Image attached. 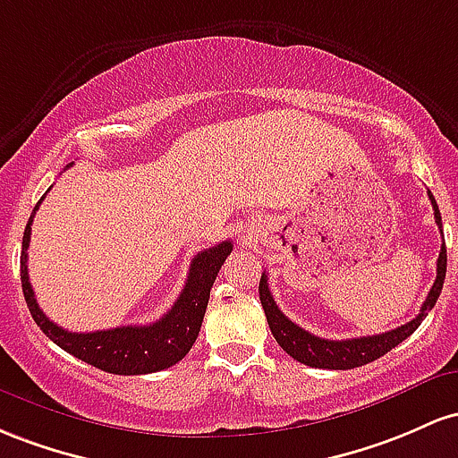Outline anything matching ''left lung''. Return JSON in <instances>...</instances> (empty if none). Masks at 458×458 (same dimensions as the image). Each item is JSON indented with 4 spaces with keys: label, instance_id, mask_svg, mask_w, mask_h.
I'll list each match as a JSON object with an SVG mask.
<instances>
[{
    "label": "left lung",
    "instance_id": "8db88e82",
    "mask_svg": "<svg viewBox=\"0 0 458 458\" xmlns=\"http://www.w3.org/2000/svg\"><path fill=\"white\" fill-rule=\"evenodd\" d=\"M430 205L435 209V223L439 225L441 229V214L439 208H437L435 197L428 190ZM444 233V231H441ZM445 266H448V255H445V242L441 244L439 259H437V279L433 287H430L428 296H426L422 310H420L418 316L413 320L407 322V325L394 328V331L381 333V335H368V337H352V340H325V337H318L313 333L305 331L290 318L285 316L284 311L276 307L275 298L270 294L268 287V276L266 272L261 275L259 281V301L261 307L266 311V320H268V327L275 335L276 344H279L284 351L290 354L296 361L305 363L310 368H325V369H352L359 366H366V363L374 361V359L383 357L385 352H389L392 348L398 346L400 342H404L411 333L415 331L428 311L433 310L437 298L441 294V287H444L445 279Z\"/></svg>",
    "mask_w": 458,
    "mask_h": 458
}]
</instances>
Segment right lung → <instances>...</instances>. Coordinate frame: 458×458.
I'll return each mask as SVG.
<instances>
[{"instance_id": "1", "label": "right lung", "mask_w": 458, "mask_h": 458, "mask_svg": "<svg viewBox=\"0 0 458 458\" xmlns=\"http://www.w3.org/2000/svg\"><path fill=\"white\" fill-rule=\"evenodd\" d=\"M45 199V197H43ZM40 199V201H43ZM40 201L36 203L28 227L23 231L21 249V285L28 310L32 313L34 322L51 342L58 344L81 361L104 369L110 374H151L174 366L186 357L192 344L197 342L201 322L208 310L209 290H212L220 266L225 264L227 255L233 250L229 240L205 249L192 259L186 285L179 294L174 305L157 322L147 327H116L106 331L92 333H73L54 325L36 302L34 290L28 276V246L32 235V220Z\"/></svg>"}]
</instances>
